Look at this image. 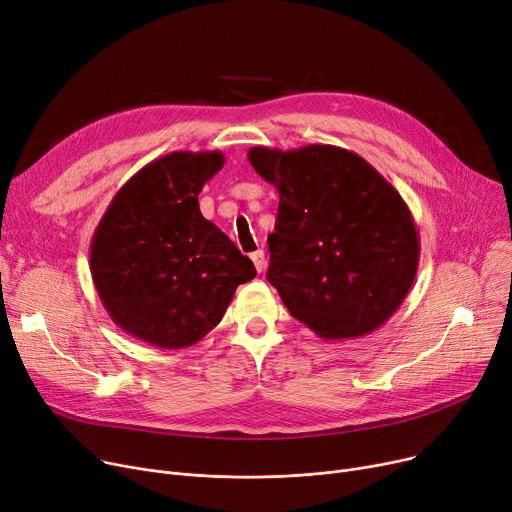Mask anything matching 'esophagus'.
I'll return each instance as SVG.
<instances>
[{
  "mask_svg": "<svg viewBox=\"0 0 512 512\" xmlns=\"http://www.w3.org/2000/svg\"><path fill=\"white\" fill-rule=\"evenodd\" d=\"M251 259H253V263H255V270L261 274V272L265 270V253L259 249V251L251 253Z\"/></svg>",
  "mask_w": 512,
  "mask_h": 512,
  "instance_id": "34e87169",
  "label": "esophagus"
}]
</instances>
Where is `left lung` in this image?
<instances>
[{
  "mask_svg": "<svg viewBox=\"0 0 512 512\" xmlns=\"http://www.w3.org/2000/svg\"><path fill=\"white\" fill-rule=\"evenodd\" d=\"M280 195L267 280L319 338H359L392 317L419 265V232L396 188L342 147L249 149Z\"/></svg>",
  "mask_w": 512,
  "mask_h": 512,
  "instance_id": "1",
  "label": "left lung"
}]
</instances>
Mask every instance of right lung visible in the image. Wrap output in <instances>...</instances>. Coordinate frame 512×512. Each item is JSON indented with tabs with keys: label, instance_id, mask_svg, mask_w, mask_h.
<instances>
[{
	"label": "right lung",
	"instance_id": "obj_1",
	"mask_svg": "<svg viewBox=\"0 0 512 512\" xmlns=\"http://www.w3.org/2000/svg\"><path fill=\"white\" fill-rule=\"evenodd\" d=\"M224 166L222 151H174L134 174L91 240L99 299L130 336L184 348L220 324L255 265L205 220L199 193Z\"/></svg>",
	"mask_w": 512,
	"mask_h": 512
}]
</instances>
